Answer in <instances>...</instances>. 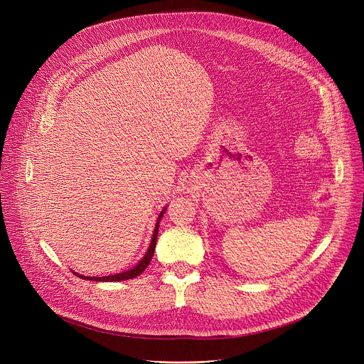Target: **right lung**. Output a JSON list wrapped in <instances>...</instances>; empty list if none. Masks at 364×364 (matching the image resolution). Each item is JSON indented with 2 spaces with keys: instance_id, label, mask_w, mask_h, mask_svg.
<instances>
[{
  "instance_id": "right-lung-1",
  "label": "right lung",
  "mask_w": 364,
  "mask_h": 364,
  "mask_svg": "<svg viewBox=\"0 0 364 364\" xmlns=\"http://www.w3.org/2000/svg\"><path fill=\"white\" fill-rule=\"evenodd\" d=\"M164 215V211L161 213L159 218H158V223H156V227H155V232H153V237H151V242H150V246L149 250L146 252V255L143 257V259L136 265L132 267L131 270H127L124 273H118V274H110V276H105V277H87V276H82V274H76L81 279H87V280H95V282H121V280H128V279H134L140 276L146 269L147 265L150 264L151 261V257H153V252H155V247H156V239H158V230H159V221H161V217Z\"/></svg>"
}]
</instances>
